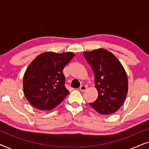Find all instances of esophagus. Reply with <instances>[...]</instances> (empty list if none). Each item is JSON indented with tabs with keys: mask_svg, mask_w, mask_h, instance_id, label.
Segmentation results:
<instances>
[{
	"mask_svg": "<svg viewBox=\"0 0 149 149\" xmlns=\"http://www.w3.org/2000/svg\"><path fill=\"white\" fill-rule=\"evenodd\" d=\"M86 89H87V86H86V85H81L80 87H79V89H80V90H81V91H85Z\"/></svg>",
	"mask_w": 149,
	"mask_h": 149,
	"instance_id": "obj_1",
	"label": "esophagus"
}]
</instances>
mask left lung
I'll list each match as a JSON object with an SVG mask.
<instances>
[{"label": "left lung", "instance_id": "obj_1", "mask_svg": "<svg viewBox=\"0 0 149 149\" xmlns=\"http://www.w3.org/2000/svg\"><path fill=\"white\" fill-rule=\"evenodd\" d=\"M94 74L98 96L89 105L102 115L115 113L121 107L128 90L127 77L118 59L109 51L98 49L83 53Z\"/></svg>", "mask_w": 149, "mask_h": 149}]
</instances>
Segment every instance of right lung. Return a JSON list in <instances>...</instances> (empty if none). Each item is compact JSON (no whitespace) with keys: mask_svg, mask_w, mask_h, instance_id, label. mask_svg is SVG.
<instances>
[{"mask_svg":"<svg viewBox=\"0 0 149 149\" xmlns=\"http://www.w3.org/2000/svg\"><path fill=\"white\" fill-rule=\"evenodd\" d=\"M74 56L72 52H45L29 65L24 75V92L34 107L40 111L51 110L68 94L63 69Z\"/></svg>","mask_w":149,"mask_h":149,"instance_id":"1","label":"right lung"}]
</instances>
